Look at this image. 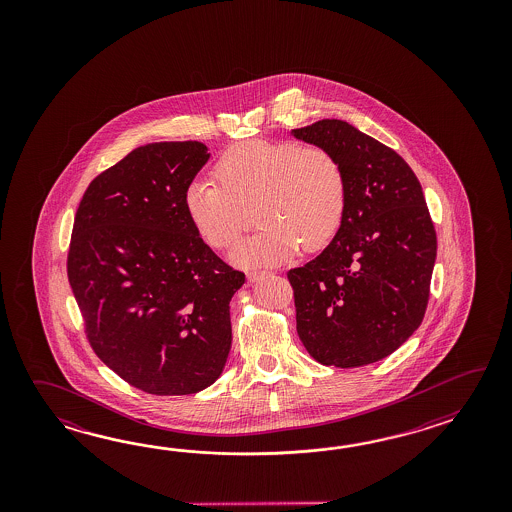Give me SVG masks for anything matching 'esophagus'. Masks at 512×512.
Wrapping results in <instances>:
<instances>
[{
  "mask_svg": "<svg viewBox=\"0 0 512 512\" xmlns=\"http://www.w3.org/2000/svg\"><path fill=\"white\" fill-rule=\"evenodd\" d=\"M267 274H269L267 271H251L247 272V278H249V282H258L260 278L267 276Z\"/></svg>",
  "mask_w": 512,
  "mask_h": 512,
  "instance_id": "1",
  "label": "esophagus"
}]
</instances>
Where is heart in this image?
<instances>
[{
    "mask_svg": "<svg viewBox=\"0 0 512 512\" xmlns=\"http://www.w3.org/2000/svg\"><path fill=\"white\" fill-rule=\"evenodd\" d=\"M214 177L218 183L203 177L188 183L186 216L212 249H229L254 223V211L260 229L232 251L241 267L280 263L298 245L320 251L335 240L346 216V168L324 146L240 142L221 153Z\"/></svg>",
    "mask_w": 512,
    "mask_h": 512,
    "instance_id": "obj_1",
    "label": "heart"
}]
</instances>
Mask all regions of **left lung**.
Returning a JSON list of instances; mask_svg holds the SVG:
<instances>
[{
	"instance_id": "8db88e82",
	"label": "left lung",
	"mask_w": 512,
	"mask_h": 512,
	"mask_svg": "<svg viewBox=\"0 0 512 512\" xmlns=\"http://www.w3.org/2000/svg\"><path fill=\"white\" fill-rule=\"evenodd\" d=\"M293 135L331 150L348 175L335 240L287 272L296 331L320 364L366 366L392 355L425 318L437 236L423 188L399 153L344 120Z\"/></svg>"
}]
</instances>
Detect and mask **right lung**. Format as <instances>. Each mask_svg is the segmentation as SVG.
I'll return each mask as SVG.
<instances>
[{"instance_id":"obj_1","label":"right lung","mask_w":512,"mask_h":512,"mask_svg":"<svg viewBox=\"0 0 512 512\" xmlns=\"http://www.w3.org/2000/svg\"><path fill=\"white\" fill-rule=\"evenodd\" d=\"M210 153L152 142L97 175L78 205L67 278L89 346L142 392L188 395L225 368L230 298L245 283L208 247L183 196Z\"/></svg>"}]
</instances>
